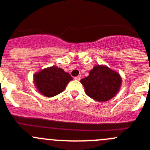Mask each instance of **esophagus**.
<instances>
[{"label": "esophagus", "instance_id": "esophagus-1", "mask_svg": "<svg viewBox=\"0 0 150 150\" xmlns=\"http://www.w3.org/2000/svg\"><path fill=\"white\" fill-rule=\"evenodd\" d=\"M80 79H81L80 76H75V77H74V79H75V80H80Z\"/></svg>", "mask_w": 150, "mask_h": 150}]
</instances>
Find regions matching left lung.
<instances>
[{"instance_id":"8db88e82","label":"left lung","mask_w":150,"mask_h":150,"mask_svg":"<svg viewBox=\"0 0 150 150\" xmlns=\"http://www.w3.org/2000/svg\"><path fill=\"white\" fill-rule=\"evenodd\" d=\"M81 83L86 94L99 102H105L115 97L120 89L122 79L120 74L104 65L94 66Z\"/></svg>"}]
</instances>
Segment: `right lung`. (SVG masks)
<instances>
[{
    "label": "right lung",
    "mask_w": 150,
    "mask_h": 150,
    "mask_svg": "<svg viewBox=\"0 0 150 150\" xmlns=\"http://www.w3.org/2000/svg\"><path fill=\"white\" fill-rule=\"evenodd\" d=\"M72 79L68 73L56 66L45 68L34 74V83L37 90L47 97L60 94Z\"/></svg>",
    "instance_id": "right-lung-1"
}]
</instances>
